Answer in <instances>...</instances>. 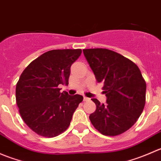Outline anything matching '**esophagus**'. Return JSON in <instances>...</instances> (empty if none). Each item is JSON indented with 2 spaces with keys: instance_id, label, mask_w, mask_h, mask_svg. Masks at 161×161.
<instances>
[{
  "instance_id": "1",
  "label": "esophagus",
  "mask_w": 161,
  "mask_h": 161,
  "mask_svg": "<svg viewBox=\"0 0 161 161\" xmlns=\"http://www.w3.org/2000/svg\"><path fill=\"white\" fill-rule=\"evenodd\" d=\"M83 100H84V101H89V100H90V99L88 98V97H83Z\"/></svg>"
}]
</instances>
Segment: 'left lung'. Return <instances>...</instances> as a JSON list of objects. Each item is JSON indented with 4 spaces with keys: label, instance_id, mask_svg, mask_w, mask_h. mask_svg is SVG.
<instances>
[{
    "label": "left lung",
    "instance_id": "8db88e82",
    "mask_svg": "<svg viewBox=\"0 0 161 161\" xmlns=\"http://www.w3.org/2000/svg\"><path fill=\"white\" fill-rule=\"evenodd\" d=\"M84 55L97 82H103L107 103L97 99L90 115L92 125L101 134L116 136L137 121L146 103L147 84L138 66L129 58L105 48L84 49Z\"/></svg>",
    "mask_w": 161,
    "mask_h": 161
}]
</instances>
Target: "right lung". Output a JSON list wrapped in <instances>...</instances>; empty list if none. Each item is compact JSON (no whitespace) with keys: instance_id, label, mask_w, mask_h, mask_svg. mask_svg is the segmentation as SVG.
Returning <instances> with one entry per match:
<instances>
[{"instance_id":"obj_1","label":"right lung","mask_w":161,"mask_h":161,"mask_svg":"<svg viewBox=\"0 0 161 161\" xmlns=\"http://www.w3.org/2000/svg\"><path fill=\"white\" fill-rule=\"evenodd\" d=\"M81 53V49L49 50L22 71L16 84V103L22 120L39 136L55 137L70 125L83 97L61 92L58 86L69 84L71 64Z\"/></svg>"}]
</instances>
